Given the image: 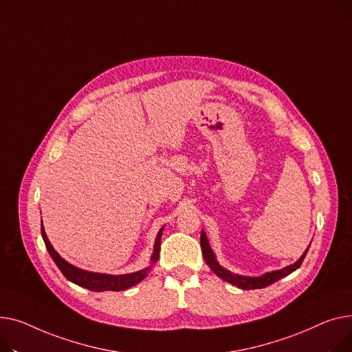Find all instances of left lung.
<instances>
[{
	"label": "left lung",
	"mask_w": 352,
	"mask_h": 352,
	"mask_svg": "<svg viewBox=\"0 0 352 352\" xmlns=\"http://www.w3.org/2000/svg\"><path fill=\"white\" fill-rule=\"evenodd\" d=\"M200 245H201V253H203V257L206 260V263H208V265L212 268V272L220 277L221 280L230 283L239 288H241V290H256V288H264L267 285H270L276 281H278L280 278L292 274L293 272H296L297 268L301 265L309 245H311V243H309V245L307 247V250L302 253V256L294 263V264H290L287 265L284 268H281V270H276V272H270V273H264L261 276H257V277H252V276H240V274H236V273H232L230 270H227V268H224L223 265H220V263L217 261L216 258V254L213 253L212 247L209 244V240H208V236H206V233L201 230V234H200Z\"/></svg>",
	"instance_id": "obj_1"
}]
</instances>
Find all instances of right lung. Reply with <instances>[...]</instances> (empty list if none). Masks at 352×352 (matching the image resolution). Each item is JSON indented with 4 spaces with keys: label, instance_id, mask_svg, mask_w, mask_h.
I'll return each mask as SVG.
<instances>
[{
    "label": "right lung",
    "instance_id": "obj_1",
    "mask_svg": "<svg viewBox=\"0 0 352 352\" xmlns=\"http://www.w3.org/2000/svg\"><path fill=\"white\" fill-rule=\"evenodd\" d=\"M164 226L159 230L156 240H155V245H153V253L151 256V264L148 267L142 268L139 272L135 273H129V274H119V276H112V274H103V273H94V272H88L84 270V268H79L71 263H68L65 258H62L58 252L54 249L52 244L50 243L44 224L41 223V234H43L44 243L47 245V250L50 253V256L52 257V260L55 261L56 267L60 270V273L65 276L67 280H69L71 283L88 288L91 292H122V290H128V288L136 285L138 283H140L144 277H146L153 264L159 260V253H160V239H162V233H163Z\"/></svg>",
    "mask_w": 352,
    "mask_h": 352
}]
</instances>
